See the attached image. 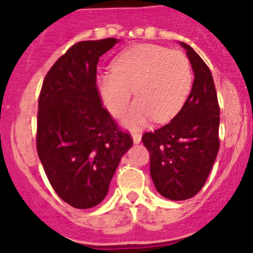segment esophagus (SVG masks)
Returning a JSON list of instances; mask_svg holds the SVG:
<instances>
[{
    "mask_svg": "<svg viewBox=\"0 0 253 253\" xmlns=\"http://www.w3.org/2000/svg\"><path fill=\"white\" fill-rule=\"evenodd\" d=\"M131 137H133V142L137 144V143L140 142V139H142V135H140V133H138V131H133L131 133Z\"/></svg>",
    "mask_w": 253,
    "mask_h": 253,
    "instance_id": "obj_1",
    "label": "esophagus"
}]
</instances>
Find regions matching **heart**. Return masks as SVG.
I'll return each instance as SVG.
<instances>
[{
    "label": "heart",
    "mask_w": 253,
    "mask_h": 253,
    "mask_svg": "<svg viewBox=\"0 0 253 253\" xmlns=\"http://www.w3.org/2000/svg\"><path fill=\"white\" fill-rule=\"evenodd\" d=\"M113 72L97 77L105 106L114 116L128 107L134 90L135 104L125 123L138 126L153 119L162 123L176 115L189 95L193 72L184 53L153 44H140L114 59Z\"/></svg>",
    "instance_id": "obj_1"
}]
</instances>
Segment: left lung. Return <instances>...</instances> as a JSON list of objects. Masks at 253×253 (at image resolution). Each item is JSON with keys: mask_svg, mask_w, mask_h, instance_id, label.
<instances>
[{"mask_svg": "<svg viewBox=\"0 0 253 253\" xmlns=\"http://www.w3.org/2000/svg\"><path fill=\"white\" fill-rule=\"evenodd\" d=\"M181 45L195 75L191 92L171 122L142 135L154 186L169 200H186L203 189L220 146V109L213 76L191 46Z\"/></svg>", "mask_w": 253, "mask_h": 253, "instance_id": "1", "label": "left lung"}]
</instances>
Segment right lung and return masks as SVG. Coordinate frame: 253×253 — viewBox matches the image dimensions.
<instances>
[{"instance_id": "right-lung-1", "label": "right lung", "mask_w": 253, "mask_h": 253, "mask_svg": "<svg viewBox=\"0 0 253 253\" xmlns=\"http://www.w3.org/2000/svg\"><path fill=\"white\" fill-rule=\"evenodd\" d=\"M116 39L73 44L46 73L40 90L37 151L63 202L88 209L102 202L123 154L133 146L102 106L96 84L99 58Z\"/></svg>"}]
</instances>
